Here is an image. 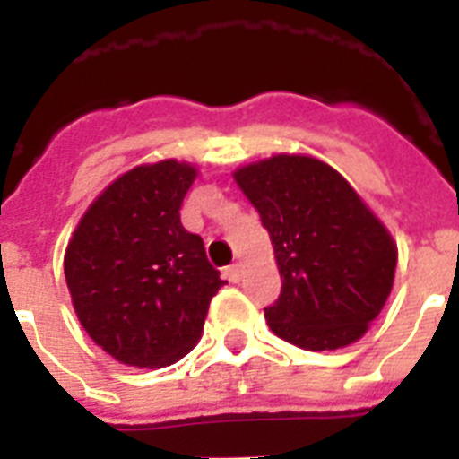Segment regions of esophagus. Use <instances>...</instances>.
Returning <instances> with one entry per match:
<instances>
[{"label": "esophagus", "mask_w": 459, "mask_h": 459, "mask_svg": "<svg viewBox=\"0 0 459 459\" xmlns=\"http://www.w3.org/2000/svg\"><path fill=\"white\" fill-rule=\"evenodd\" d=\"M225 275H227V280H230V282H241V278H243V266H241V264L227 266Z\"/></svg>", "instance_id": "obj_1"}]
</instances>
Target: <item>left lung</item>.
Returning a JSON list of instances; mask_svg holds the SVG:
<instances>
[{
    "label": "left lung",
    "mask_w": 459,
    "mask_h": 459,
    "mask_svg": "<svg viewBox=\"0 0 459 459\" xmlns=\"http://www.w3.org/2000/svg\"><path fill=\"white\" fill-rule=\"evenodd\" d=\"M232 177L269 232L282 280L264 310L271 331L307 351L363 338L395 280L388 227L338 169L307 153H273Z\"/></svg>",
    "instance_id": "1"
}]
</instances>
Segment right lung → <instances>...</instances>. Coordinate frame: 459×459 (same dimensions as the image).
Segmentation results:
<instances>
[{"mask_svg":"<svg viewBox=\"0 0 459 459\" xmlns=\"http://www.w3.org/2000/svg\"><path fill=\"white\" fill-rule=\"evenodd\" d=\"M197 168L165 158L119 174L89 204L64 255L73 310L89 338L124 366H172L200 342L225 280L181 225Z\"/></svg>","mask_w":459,"mask_h":459,"instance_id":"1","label":"right lung"}]
</instances>
